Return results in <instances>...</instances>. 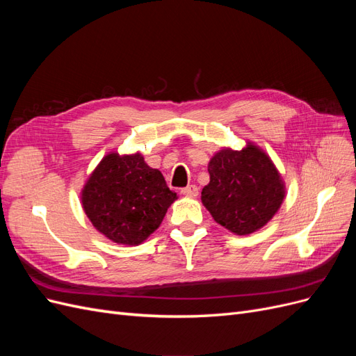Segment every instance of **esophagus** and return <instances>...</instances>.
<instances>
[{"instance_id": "esophagus-1", "label": "esophagus", "mask_w": 356, "mask_h": 356, "mask_svg": "<svg viewBox=\"0 0 356 356\" xmlns=\"http://www.w3.org/2000/svg\"><path fill=\"white\" fill-rule=\"evenodd\" d=\"M181 193L184 196H188V197H196L199 195V188H197V186L191 184V186H187L186 188H182Z\"/></svg>"}]
</instances>
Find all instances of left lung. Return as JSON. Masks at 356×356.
Segmentation results:
<instances>
[{
  "instance_id": "8db88e82",
  "label": "left lung",
  "mask_w": 356,
  "mask_h": 356,
  "mask_svg": "<svg viewBox=\"0 0 356 356\" xmlns=\"http://www.w3.org/2000/svg\"><path fill=\"white\" fill-rule=\"evenodd\" d=\"M209 184L202 203L212 218L229 232L251 234L273 218L285 197L281 174L260 147L222 148L209 160Z\"/></svg>"
}]
</instances>
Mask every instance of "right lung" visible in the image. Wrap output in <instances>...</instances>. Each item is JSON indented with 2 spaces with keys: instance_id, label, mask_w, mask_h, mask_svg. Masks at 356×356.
Masks as SVG:
<instances>
[{
  "instance_id": "1",
  "label": "right lung",
  "mask_w": 356,
  "mask_h": 356,
  "mask_svg": "<svg viewBox=\"0 0 356 356\" xmlns=\"http://www.w3.org/2000/svg\"><path fill=\"white\" fill-rule=\"evenodd\" d=\"M177 199L159 169L149 168L141 153L106 154L81 190V204L106 239L139 245L159 229Z\"/></svg>"
}]
</instances>
